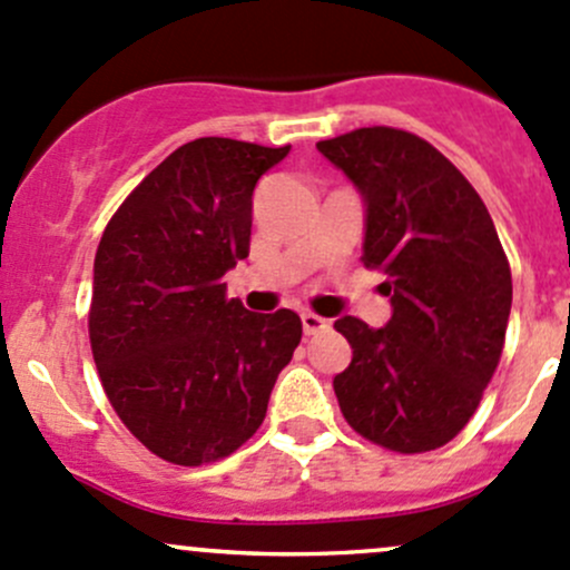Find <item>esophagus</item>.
<instances>
[{"label": "esophagus", "instance_id": "obj_1", "mask_svg": "<svg viewBox=\"0 0 570 570\" xmlns=\"http://www.w3.org/2000/svg\"><path fill=\"white\" fill-rule=\"evenodd\" d=\"M301 322H303V331H306V336H317V333H325L327 327H331V322L317 317V314H312V312L303 314Z\"/></svg>", "mask_w": 570, "mask_h": 570}]
</instances>
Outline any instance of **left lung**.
<instances>
[{"mask_svg": "<svg viewBox=\"0 0 570 570\" xmlns=\"http://www.w3.org/2000/svg\"><path fill=\"white\" fill-rule=\"evenodd\" d=\"M317 151L364 198V264L392 320L333 322L353 361L333 377L355 433L402 455L444 446L474 416L504 347L513 281L485 204L439 148L370 126Z\"/></svg>", "mask_w": 570, "mask_h": 570, "instance_id": "obj_1", "label": "left lung"}]
</instances>
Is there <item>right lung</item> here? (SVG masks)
I'll list each match as a JSON object with an SVG mask.
<instances>
[{
	"mask_svg": "<svg viewBox=\"0 0 570 570\" xmlns=\"http://www.w3.org/2000/svg\"><path fill=\"white\" fill-rule=\"evenodd\" d=\"M289 154L228 137L176 148L120 204L94 264L90 347L142 446L176 465L220 461L267 413L301 344L289 308L248 312L223 275L250 250L253 187Z\"/></svg>",
	"mask_w": 570,
	"mask_h": 570,
	"instance_id": "right-lung-1",
	"label": "right lung"
}]
</instances>
